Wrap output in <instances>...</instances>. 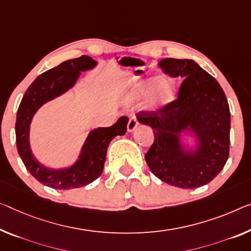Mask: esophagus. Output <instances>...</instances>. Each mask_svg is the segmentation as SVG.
Segmentation results:
<instances>
[{
  "label": "esophagus",
  "instance_id": "obj_1",
  "mask_svg": "<svg viewBox=\"0 0 251 251\" xmlns=\"http://www.w3.org/2000/svg\"><path fill=\"white\" fill-rule=\"evenodd\" d=\"M138 125H139V122L137 120L136 115H131V117L129 118L128 125H126V129H128L129 132H131V131H133L134 129L137 128Z\"/></svg>",
  "mask_w": 251,
  "mask_h": 251
}]
</instances>
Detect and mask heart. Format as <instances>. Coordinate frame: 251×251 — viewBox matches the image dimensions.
Returning <instances> with one entry per match:
<instances>
[{
    "label": "heart",
    "instance_id": "b5f03b06",
    "mask_svg": "<svg viewBox=\"0 0 251 251\" xmlns=\"http://www.w3.org/2000/svg\"><path fill=\"white\" fill-rule=\"evenodd\" d=\"M134 94L146 95L150 92L149 107L158 109L173 101L175 98V85L171 79H161L160 76H152L137 83L134 85Z\"/></svg>",
    "mask_w": 251,
    "mask_h": 251
}]
</instances>
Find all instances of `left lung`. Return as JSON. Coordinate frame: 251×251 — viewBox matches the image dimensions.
I'll return each mask as SVG.
<instances>
[{"label": "left lung", "instance_id": "left-lung-1", "mask_svg": "<svg viewBox=\"0 0 251 251\" xmlns=\"http://www.w3.org/2000/svg\"><path fill=\"white\" fill-rule=\"evenodd\" d=\"M172 77H182L177 99L156 111H140L138 121L153 129L151 147L145 159L150 171L173 186L195 188L210 183L228 160L230 109L214 77L188 59L159 61ZM190 128L199 140L195 152H186L180 133Z\"/></svg>", "mask_w": 251, "mask_h": 251}]
</instances>
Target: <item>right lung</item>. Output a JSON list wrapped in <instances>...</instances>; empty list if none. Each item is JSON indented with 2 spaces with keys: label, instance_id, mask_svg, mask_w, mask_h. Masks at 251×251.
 I'll use <instances>...</instances> for the list:
<instances>
[{
  "label": "right lung",
  "instance_id": "obj_1",
  "mask_svg": "<svg viewBox=\"0 0 251 251\" xmlns=\"http://www.w3.org/2000/svg\"><path fill=\"white\" fill-rule=\"evenodd\" d=\"M96 61L88 56L69 59L38 76L28 87L19 105L15 121L17 148L25 168L38 182L57 190H71L86 186L101 176L106 150L117 136L126 132L129 119L121 117L113 126L91 131L82 148L78 160L66 169L46 168L33 157L29 144L30 123L37 110L50 100L74 86L80 72L93 68Z\"/></svg>",
  "mask_w": 251,
  "mask_h": 251
}]
</instances>
